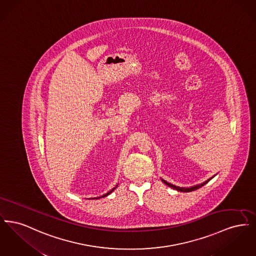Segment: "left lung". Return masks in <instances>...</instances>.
<instances>
[{
    "label": "left lung",
    "mask_w": 256,
    "mask_h": 256,
    "mask_svg": "<svg viewBox=\"0 0 256 256\" xmlns=\"http://www.w3.org/2000/svg\"><path fill=\"white\" fill-rule=\"evenodd\" d=\"M216 176V174H215ZM215 176H213L212 178H210L209 180H206L204 182L200 183V184H198V185H195V186H191V187H180V186H176V185H174V184H172L170 182H167L166 180H164L163 178H161V180H162V182L165 183L166 185H168L169 187L170 188H172V189H176V190H178V191H180V192H192V191H195L196 189H198V188H200V187H202L204 185H206L208 182H210Z\"/></svg>",
    "instance_id": "left-lung-1"
}]
</instances>
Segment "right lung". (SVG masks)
I'll use <instances>...</instances> for the list:
<instances>
[{
    "label": "right lung",
    "mask_w": 256,
    "mask_h": 256,
    "mask_svg": "<svg viewBox=\"0 0 256 256\" xmlns=\"http://www.w3.org/2000/svg\"><path fill=\"white\" fill-rule=\"evenodd\" d=\"M117 186H118V184H117V185H116L114 188H112V189L110 190V192L106 193L104 195L100 196H97V198H92V200H95V198H104V196H106L110 195V194H111V193H112V192H113V191H114V190L117 188ZM91 198H89V200H91Z\"/></svg>",
    "instance_id": "1"
}]
</instances>
